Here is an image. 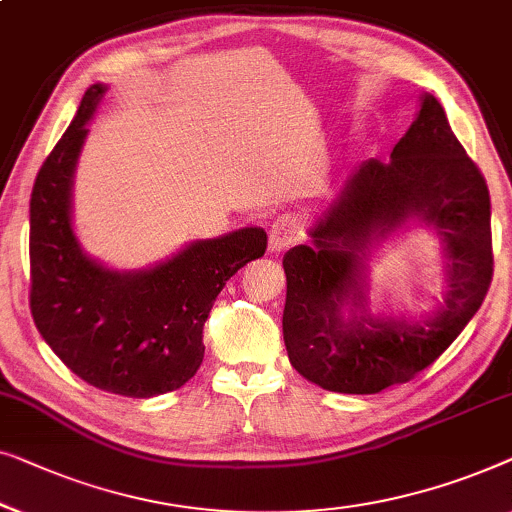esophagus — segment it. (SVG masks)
I'll return each mask as SVG.
<instances>
[{
	"instance_id": "34e87169",
	"label": "esophagus",
	"mask_w": 512,
	"mask_h": 512,
	"mask_svg": "<svg viewBox=\"0 0 512 512\" xmlns=\"http://www.w3.org/2000/svg\"><path fill=\"white\" fill-rule=\"evenodd\" d=\"M299 234H301V225L297 215H290V213L278 215L269 227V250L271 253H280V250L290 248L292 243L299 239Z\"/></svg>"
}]
</instances>
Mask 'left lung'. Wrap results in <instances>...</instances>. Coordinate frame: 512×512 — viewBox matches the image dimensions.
<instances>
[{"label":"left lung","mask_w":512,"mask_h":512,"mask_svg":"<svg viewBox=\"0 0 512 512\" xmlns=\"http://www.w3.org/2000/svg\"><path fill=\"white\" fill-rule=\"evenodd\" d=\"M489 208L485 176L452 134L443 106L427 95L390 162L362 164L313 229V246H294L283 257V336L294 369L329 392L378 394L434 364L478 313L492 283ZM413 214L434 224L449 248L446 308L427 326L365 312L345 319V303L363 307L356 253L373 233Z\"/></svg>","instance_id":"8db88e82"}]
</instances>
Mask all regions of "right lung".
I'll use <instances>...</instances> for the list:
<instances>
[{
  "instance_id": "obj_1",
  "label": "right lung",
  "mask_w": 512,
  "mask_h": 512,
  "mask_svg": "<svg viewBox=\"0 0 512 512\" xmlns=\"http://www.w3.org/2000/svg\"><path fill=\"white\" fill-rule=\"evenodd\" d=\"M106 88L85 92L74 122L41 164L30 199V311L57 357L97 390L155 397L183 387L204 362V322L222 287L266 250V232L239 229L197 241L141 273H115L78 248L69 190L92 111Z\"/></svg>"
}]
</instances>
